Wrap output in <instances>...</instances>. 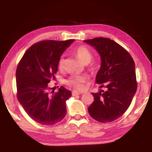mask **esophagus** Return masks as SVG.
I'll return each instance as SVG.
<instances>
[{
    "label": "esophagus",
    "instance_id": "esophagus-1",
    "mask_svg": "<svg viewBox=\"0 0 152 152\" xmlns=\"http://www.w3.org/2000/svg\"><path fill=\"white\" fill-rule=\"evenodd\" d=\"M81 94H82V92H77V91H73L72 92L73 96H76V95H80Z\"/></svg>",
    "mask_w": 152,
    "mask_h": 152
}]
</instances>
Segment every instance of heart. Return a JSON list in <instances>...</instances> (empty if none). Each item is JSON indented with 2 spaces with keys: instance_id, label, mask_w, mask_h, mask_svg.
<instances>
[{
  "instance_id": "b5f03b06",
  "label": "heart",
  "mask_w": 152,
  "mask_h": 152,
  "mask_svg": "<svg viewBox=\"0 0 152 152\" xmlns=\"http://www.w3.org/2000/svg\"><path fill=\"white\" fill-rule=\"evenodd\" d=\"M74 53L80 60L84 64H88V68L91 70H96L98 65L96 62H91L93 54L89 49L84 45H80L74 50ZM64 57L61 56L58 60V68L61 70L64 67ZM87 80V77L85 76H72L66 80V84L68 86L76 91H83L84 89V83Z\"/></svg>"
}]
</instances>
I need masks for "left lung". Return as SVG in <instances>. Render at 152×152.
<instances>
[{"mask_svg": "<svg viewBox=\"0 0 152 152\" xmlns=\"http://www.w3.org/2000/svg\"><path fill=\"white\" fill-rule=\"evenodd\" d=\"M101 56V66L96 82L107 91L92 93L89 115L101 123L112 122L124 114L137 91L135 62L121 45L106 37L84 40Z\"/></svg>", "mask_w": 152, "mask_h": 152, "instance_id": "1", "label": "left lung"}]
</instances>
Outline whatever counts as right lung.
I'll list each match as a JSON object with an SVG mask.
<instances>
[{"label": "right lung", "mask_w": 152, "mask_h": 152, "mask_svg": "<svg viewBox=\"0 0 152 152\" xmlns=\"http://www.w3.org/2000/svg\"><path fill=\"white\" fill-rule=\"evenodd\" d=\"M74 39L44 40L32 45L20 59L16 70L17 99L35 121L51 125L66 114L70 91L60 86L55 92L49 86L58 72V60Z\"/></svg>", "instance_id": "obj_1"}]
</instances>
